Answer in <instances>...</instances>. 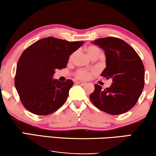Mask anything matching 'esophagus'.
<instances>
[{
    "instance_id": "obj_1",
    "label": "esophagus",
    "mask_w": 156,
    "mask_h": 156,
    "mask_svg": "<svg viewBox=\"0 0 156 156\" xmlns=\"http://www.w3.org/2000/svg\"><path fill=\"white\" fill-rule=\"evenodd\" d=\"M78 85H82V86H83V85H85V84H86V83H85V82H82V81H78L77 83Z\"/></svg>"
}]
</instances>
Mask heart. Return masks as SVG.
<instances>
[{"mask_svg": "<svg viewBox=\"0 0 156 156\" xmlns=\"http://www.w3.org/2000/svg\"><path fill=\"white\" fill-rule=\"evenodd\" d=\"M87 55H88L90 58H93V56L100 55V50L98 47H95V46H89L85 49ZM92 73V71H87V70H78L76 72V75L78 78L83 79V80H87L90 77Z\"/></svg>", "mask_w": 156, "mask_h": 156, "instance_id": "1", "label": "heart"}]
</instances>
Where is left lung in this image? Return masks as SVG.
Returning <instances> with one entry per match:
<instances>
[{
	"label": "left lung",
	"mask_w": 156,
	"mask_h": 156,
	"mask_svg": "<svg viewBox=\"0 0 156 156\" xmlns=\"http://www.w3.org/2000/svg\"><path fill=\"white\" fill-rule=\"evenodd\" d=\"M105 51L106 68L101 76L111 78L109 87L95 84L90 100L98 109L109 115L125 113L136 105L144 87L145 70L141 58L126 41L104 37L92 41Z\"/></svg>",
	"instance_id": "8db88e82"
}]
</instances>
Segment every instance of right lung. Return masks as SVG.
<instances>
[{
  "instance_id": "1",
  "label": "right lung",
  "mask_w": 156,
  "mask_h": 156,
  "mask_svg": "<svg viewBox=\"0 0 156 156\" xmlns=\"http://www.w3.org/2000/svg\"><path fill=\"white\" fill-rule=\"evenodd\" d=\"M84 41H70L49 37L27 47L17 64L15 85L24 107L37 115H48L66 101L71 80L53 79L57 69L66 67L69 56Z\"/></svg>"
}]
</instances>
